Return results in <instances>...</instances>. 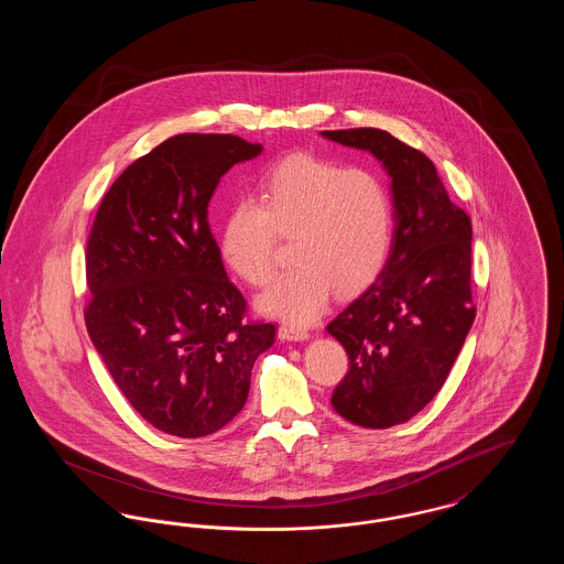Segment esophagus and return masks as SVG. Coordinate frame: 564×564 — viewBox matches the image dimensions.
I'll list each match as a JSON object with an SVG mask.
<instances>
[{
	"label": "esophagus",
	"instance_id": "obj_1",
	"mask_svg": "<svg viewBox=\"0 0 564 564\" xmlns=\"http://www.w3.org/2000/svg\"><path fill=\"white\" fill-rule=\"evenodd\" d=\"M276 334H279L281 340H290V343H302L311 336L308 329H302V327H295V325H281Z\"/></svg>",
	"mask_w": 564,
	"mask_h": 564
}]
</instances>
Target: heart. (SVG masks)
Here are the masks:
<instances>
[{"instance_id": "obj_1", "label": "heart", "mask_w": 564, "mask_h": 564, "mask_svg": "<svg viewBox=\"0 0 564 564\" xmlns=\"http://www.w3.org/2000/svg\"><path fill=\"white\" fill-rule=\"evenodd\" d=\"M256 200H237L221 226V256L249 285L274 272L276 235L292 241L294 270L281 274L258 308L292 325L319 319L334 292L366 290L389 258L393 207L372 171L294 154L260 182Z\"/></svg>"}]
</instances>
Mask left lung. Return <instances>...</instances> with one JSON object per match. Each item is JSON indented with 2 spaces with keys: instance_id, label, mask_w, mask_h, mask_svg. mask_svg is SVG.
<instances>
[{
  "instance_id": "left-lung-1",
  "label": "left lung",
  "mask_w": 564,
  "mask_h": 564,
  "mask_svg": "<svg viewBox=\"0 0 564 564\" xmlns=\"http://www.w3.org/2000/svg\"><path fill=\"white\" fill-rule=\"evenodd\" d=\"M322 137L370 152L391 180L395 226L384 269L327 325L350 361L334 410L352 425L387 430L435 398L471 329V219L451 200L435 164L393 134Z\"/></svg>"
}]
</instances>
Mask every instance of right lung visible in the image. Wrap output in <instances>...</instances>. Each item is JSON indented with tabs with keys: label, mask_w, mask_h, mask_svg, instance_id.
<instances>
[{
	"label": "right lung",
	"mask_w": 564,
	"mask_h": 564,
	"mask_svg": "<svg viewBox=\"0 0 564 564\" xmlns=\"http://www.w3.org/2000/svg\"><path fill=\"white\" fill-rule=\"evenodd\" d=\"M237 134H175L104 196L86 247V329L118 389L156 430L203 437L247 402L272 323L245 322L209 228V200L239 162Z\"/></svg>",
	"instance_id": "1"
}]
</instances>
